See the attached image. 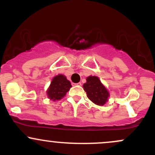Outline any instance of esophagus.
<instances>
[{
    "mask_svg": "<svg viewBox=\"0 0 155 155\" xmlns=\"http://www.w3.org/2000/svg\"><path fill=\"white\" fill-rule=\"evenodd\" d=\"M74 86H81V83H76V84H74Z\"/></svg>",
    "mask_w": 155,
    "mask_h": 155,
    "instance_id": "obj_1",
    "label": "esophagus"
}]
</instances>
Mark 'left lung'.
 <instances>
[{"label": "left lung", "instance_id": "obj_1", "mask_svg": "<svg viewBox=\"0 0 155 155\" xmlns=\"http://www.w3.org/2000/svg\"><path fill=\"white\" fill-rule=\"evenodd\" d=\"M83 88L87 96L92 103L97 106H104L108 101L110 94L97 76H90L86 79Z\"/></svg>", "mask_w": 155, "mask_h": 155}]
</instances>
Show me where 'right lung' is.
Here are the masks:
<instances>
[{
    "label": "right lung",
    "instance_id": "right-lung-1",
    "mask_svg": "<svg viewBox=\"0 0 155 155\" xmlns=\"http://www.w3.org/2000/svg\"><path fill=\"white\" fill-rule=\"evenodd\" d=\"M71 87H72L71 84L65 76L58 74L53 78L49 88L47 89V97L52 101L61 100L70 90Z\"/></svg>",
    "mask_w": 155,
    "mask_h": 155
}]
</instances>
